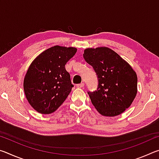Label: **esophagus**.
Returning <instances> with one entry per match:
<instances>
[{"label": "esophagus", "instance_id": "34e87169", "mask_svg": "<svg viewBox=\"0 0 159 159\" xmlns=\"http://www.w3.org/2000/svg\"><path fill=\"white\" fill-rule=\"evenodd\" d=\"M84 85H85L84 83H79V84H77L76 87L79 88H81L84 87Z\"/></svg>", "mask_w": 159, "mask_h": 159}]
</instances>
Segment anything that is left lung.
<instances>
[{
  "label": "left lung",
  "instance_id": "8db88e82",
  "mask_svg": "<svg viewBox=\"0 0 159 159\" xmlns=\"http://www.w3.org/2000/svg\"><path fill=\"white\" fill-rule=\"evenodd\" d=\"M83 57L98 79L97 90L88 91L91 102L105 116L119 115L131 105L138 92V77L133 68L109 48H87Z\"/></svg>",
  "mask_w": 159,
  "mask_h": 159
}]
</instances>
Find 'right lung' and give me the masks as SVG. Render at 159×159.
Wrapping results in <instances>:
<instances>
[{
	"label": "right lung",
	"instance_id": "1",
	"mask_svg": "<svg viewBox=\"0 0 159 159\" xmlns=\"http://www.w3.org/2000/svg\"><path fill=\"white\" fill-rule=\"evenodd\" d=\"M77 49L59 45L38 56L29 66L24 80L29 103L38 112L49 114L65 101L74 85L65 65Z\"/></svg>",
	"mask_w": 159,
	"mask_h": 159
}]
</instances>
